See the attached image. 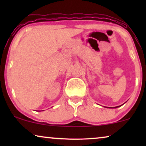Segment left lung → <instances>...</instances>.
Instances as JSON below:
<instances>
[{"label": "left lung", "instance_id": "8db88e82", "mask_svg": "<svg viewBox=\"0 0 146 146\" xmlns=\"http://www.w3.org/2000/svg\"><path fill=\"white\" fill-rule=\"evenodd\" d=\"M117 107H118V106H117V107H115V108H117Z\"/></svg>", "mask_w": 146, "mask_h": 146}]
</instances>
